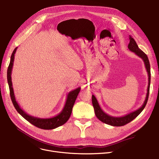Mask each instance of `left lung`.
Listing matches in <instances>:
<instances>
[{
	"label": "left lung",
	"mask_w": 159,
	"mask_h": 159,
	"mask_svg": "<svg viewBox=\"0 0 159 159\" xmlns=\"http://www.w3.org/2000/svg\"><path fill=\"white\" fill-rule=\"evenodd\" d=\"M128 48L131 52H134L137 55L140 57L144 62L146 68L148 72V90H147V94H146V97L144 104L139 108V109H138L135 111L131 112L126 115L120 116V117H115V116H110L107 114H106V113H104L102 110L101 107H100L96 97L94 95H92V104L94 107L95 113L96 116L102 122L111 125V126H124V125H126V124L130 122L133 119H135L144 110V108L145 107L147 104L148 97H149L150 80H151V73H150V64H149L148 56L139 48L135 40L133 39L130 35H129V43L128 44Z\"/></svg>",
	"instance_id": "obj_1"
}]
</instances>
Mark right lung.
<instances>
[{"instance_id":"right-lung-1","label":"right lung","mask_w":159,"mask_h":159,"mask_svg":"<svg viewBox=\"0 0 159 159\" xmlns=\"http://www.w3.org/2000/svg\"><path fill=\"white\" fill-rule=\"evenodd\" d=\"M16 48H16L13 50V52L11 54L10 62L9 64V66H8L7 71V78L8 85H9V88H10V97H11L13 104L16 110L17 111V112L22 116H23V117L26 120H28L29 122H30L33 125H34L35 126L39 128L40 129H53L62 126V125H63L68 121V120L70 117L73 105L75 104V101H76V98L78 96L79 93L80 92V88H78L77 89L70 91L68 95V97H67L66 102L62 111L58 115L54 116V117L49 118V119H40V118L34 117V116H32L31 115H29L26 113H25L20 107L17 102L16 101L15 97L14 95L13 89L12 87L11 75V71H12V68H13V62H14L15 53L16 51Z\"/></svg>"}]
</instances>
